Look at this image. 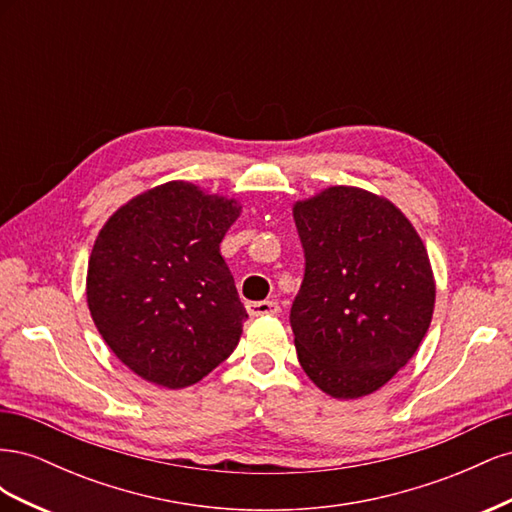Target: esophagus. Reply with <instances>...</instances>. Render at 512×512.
I'll use <instances>...</instances> for the list:
<instances>
[{
    "label": "esophagus",
    "instance_id": "1",
    "mask_svg": "<svg viewBox=\"0 0 512 512\" xmlns=\"http://www.w3.org/2000/svg\"><path fill=\"white\" fill-rule=\"evenodd\" d=\"M245 307H247V314L254 316V318L280 314V305H277L275 301H250Z\"/></svg>",
    "mask_w": 512,
    "mask_h": 512
}]
</instances>
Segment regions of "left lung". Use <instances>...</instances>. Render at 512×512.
<instances>
[{
	"label": "left lung",
	"instance_id": "8db88e82",
	"mask_svg": "<svg viewBox=\"0 0 512 512\" xmlns=\"http://www.w3.org/2000/svg\"><path fill=\"white\" fill-rule=\"evenodd\" d=\"M305 277L290 309L299 363L335 399L374 393L421 346L436 305L423 239L389 198L331 185L292 207Z\"/></svg>",
	"mask_w": 512,
	"mask_h": 512
}]
</instances>
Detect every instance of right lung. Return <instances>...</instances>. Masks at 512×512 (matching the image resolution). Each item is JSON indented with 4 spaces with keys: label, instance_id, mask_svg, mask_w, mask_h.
<instances>
[{
    "label": "right lung",
    "instance_id": "add662e5",
    "mask_svg": "<svg viewBox=\"0 0 512 512\" xmlns=\"http://www.w3.org/2000/svg\"><path fill=\"white\" fill-rule=\"evenodd\" d=\"M239 215L235 198L168 181L121 205L98 232L87 305L136 376L185 389L237 348L247 312L220 243Z\"/></svg>",
    "mask_w": 512,
    "mask_h": 512
}]
</instances>
